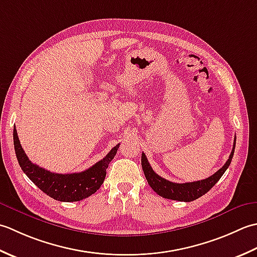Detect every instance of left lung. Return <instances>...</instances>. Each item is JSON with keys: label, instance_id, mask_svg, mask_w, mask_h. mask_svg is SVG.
I'll return each instance as SVG.
<instances>
[{"label": "left lung", "instance_id": "8db88e82", "mask_svg": "<svg viewBox=\"0 0 257 257\" xmlns=\"http://www.w3.org/2000/svg\"><path fill=\"white\" fill-rule=\"evenodd\" d=\"M235 142H236V136H235L233 150L231 152L228 160L226 161L222 169H219L216 173H214L212 176L207 177L205 180L196 181V182H190V183H173L167 181L163 177L156 174V173L152 169L148 159L144 153H142V169L144 172V175L148 180L149 185L152 187V190L158 193V194L164 198H169L173 201H180V202H192L197 200L198 197L207 193L211 188L216 184V183L221 179L222 175L227 170L234 155L235 150Z\"/></svg>", "mask_w": 257, "mask_h": 257}]
</instances>
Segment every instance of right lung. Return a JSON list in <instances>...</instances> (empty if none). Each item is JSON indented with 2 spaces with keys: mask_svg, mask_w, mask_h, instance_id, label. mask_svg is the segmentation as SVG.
I'll list each match as a JSON object with an SVG mask.
<instances>
[{
  "mask_svg": "<svg viewBox=\"0 0 257 257\" xmlns=\"http://www.w3.org/2000/svg\"><path fill=\"white\" fill-rule=\"evenodd\" d=\"M13 140L17 159L26 176L45 194L60 202H77L94 194L103 184L109 162L114 159L119 146V144L114 146L105 158L90 169L72 174H59L33 164L29 160L21 146L15 127L13 130Z\"/></svg>",
  "mask_w": 257,
  "mask_h": 257,
  "instance_id": "1",
  "label": "right lung"
}]
</instances>
